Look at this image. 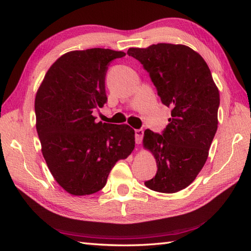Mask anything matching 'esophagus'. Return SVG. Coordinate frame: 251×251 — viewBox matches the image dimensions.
Returning <instances> with one entry per match:
<instances>
[{"label":"esophagus","instance_id":"esophagus-1","mask_svg":"<svg viewBox=\"0 0 251 251\" xmlns=\"http://www.w3.org/2000/svg\"><path fill=\"white\" fill-rule=\"evenodd\" d=\"M135 137H136V143L140 145L143 137V129H136L135 130Z\"/></svg>","mask_w":251,"mask_h":251}]
</instances>
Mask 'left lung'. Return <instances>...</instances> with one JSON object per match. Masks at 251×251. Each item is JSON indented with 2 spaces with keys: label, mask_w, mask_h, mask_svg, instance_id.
<instances>
[{
  "label": "left lung",
  "mask_w": 251,
  "mask_h": 251,
  "mask_svg": "<svg viewBox=\"0 0 251 251\" xmlns=\"http://www.w3.org/2000/svg\"><path fill=\"white\" fill-rule=\"evenodd\" d=\"M150 74L172 117L163 134L147 129L143 147L156 161L157 172L145 184L161 193L189 186L204 167L218 128L220 95L202 57L181 44L158 43L127 51Z\"/></svg>",
  "instance_id": "8db88e82"
}]
</instances>
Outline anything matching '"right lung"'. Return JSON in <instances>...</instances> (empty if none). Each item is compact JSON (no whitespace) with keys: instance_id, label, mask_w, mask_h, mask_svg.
<instances>
[{"instance_id":"add662e5","label":"right lung","mask_w":251,"mask_h":251,"mask_svg":"<svg viewBox=\"0 0 251 251\" xmlns=\"http://www.w3.org/2000/svg\"><path fill=\"white\" fill-rule=\"evenodd\" d=\"M125 55L108 49L69 51L52 63L36 92L42 153L57 183L72 195L100 191L116 162L135 149L130 126L97 123L94 116L106 102L109 63Z\"/></svg>"}]
</instances>
